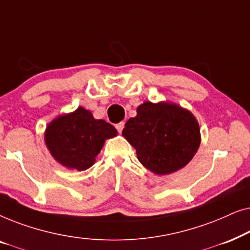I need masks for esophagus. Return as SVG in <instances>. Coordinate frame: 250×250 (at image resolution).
<instances>
[{
    "label": "esophagus",
    "instance_id": "1",
    "mask_svg": "<svg viewBox=\"0 0 250 250\" xmlns=\"http://www.w3.org/2000/svg\"><path fill=\"white\" fill-rule=\"evenodd\" d=\"M124 125H125V123H124V122H121V123H118V124L116 125V128H117V131H118L119 133H122L123 128H124Z\"/></svg>",
    "mask_w": 250,
    "mask_h": 250
}]
</instances>
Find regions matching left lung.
Here are the masks:
<instances>
[{"instance_id": "obj_1", "label": "left lung", "mask_w": 250, "mask_h": 250, "mask_svg": "<svg viewBox=\"0 0 250 250\" xmlns=\"http://www.w3.org/2000/svg\"><path fill=\"white\" fill-rule=\"evenodd\" d=\"M122 134L135 148L139 162L157 175L183 168L196 155L201 140L196 117L170 102H143Z\"/></svg>"}]
</instances>
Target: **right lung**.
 I'll list each match as a JSON object with an SVG mask.
<instances>
[{
  "instance_id": "1",
  "label": "right lung",
  "mask_w": 250,
  "mask_h": 250,
  "mask_svg": "<svg viewBox=\"0 0 250 250\" xmlns=\"http://www.w3.org/2000/svg\"><path fill=\"white\" fill-rule=\"evenodd\" d=\"M117 135V129L91 111L78 107L58 116L46 126L44 140L54 159L69 169L85 170L95 163L104 141Z\"/></svg>"
}]
</instances>
